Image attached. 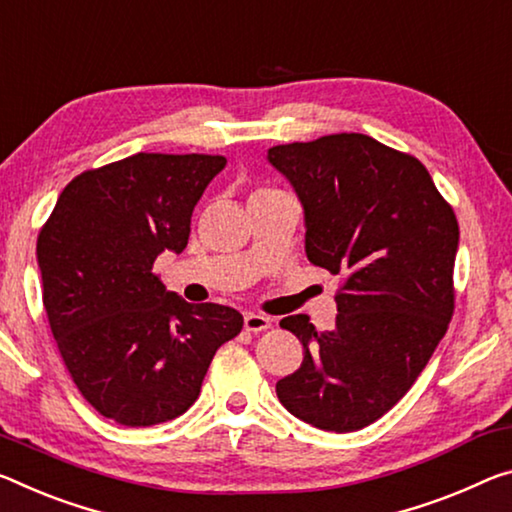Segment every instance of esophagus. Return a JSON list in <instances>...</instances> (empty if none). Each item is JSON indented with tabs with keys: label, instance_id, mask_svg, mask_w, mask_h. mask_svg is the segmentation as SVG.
I'll return each instance as SVG.
<instances>
[{
	"label": "esophagus",
	"instance_id": "esophagus-1",
	"mask_svg": "<svg viewBox=\"0 0 512 512\" xmlns=\"http://www.w3.org/2000/svg\"><path fill=\"white\" fill-rule=\"evenodd\" d=\"M271 326H273V321L264 314L246 312V316H243V328H246L248 332H262V330H269Z\"/></svg>",
	"mask_w": 512,
	"mask_h": 512
}]
</instances>
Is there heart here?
Returning a JSON list of instances; mask_svg holds the SVG:
<instances>
[{
	"label": "heart",
	"mask_w": 512,
	"mask_h": 512,
	"mask_svg": "<svg viewBox=\"0 0 512 512\" xmlns=\"http://www.w3.org/2000/svg\"><path fill=\"white\" fill-rule=\"evenodd\" d=\"M264 191H269V189H262V191H257V193H264Z\"/></svg>",
	"instance_id": "heart-1"
}]
</instances>
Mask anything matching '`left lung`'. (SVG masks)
Segmentation results:
<instances>
[{
  "label": "left lung",
  "mask_w": 512,
  "mask_h": 512,
  "mask_svg": "<svg viewBox=\"0 0 512 512\" xmlns=\"http://www.w3.org/2000/svg\"><path fill=\"white\" fill-rule=\"evenodd\" d=\"M269 161L305 209V253L342 278L330 330L285 316L303 364L275 392L291 415L351 433L399 403L456 307L458 221L426 166L367 134L275 145Z\"/></svg>",
  "instance_id": "left-lung-1"
}]
</instances>
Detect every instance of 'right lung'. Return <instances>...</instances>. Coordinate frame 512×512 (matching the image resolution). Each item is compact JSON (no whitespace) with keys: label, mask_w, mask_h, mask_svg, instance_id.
Masks as SVG:
<instances>
[{"label":"right lung","mask_w":512,"mask_h":512,"mask_svg":"<svg viewBox=\"0 0 512 512\" xmlns=\"http://www.w3.org/2000/svg\"><path fill=\"white\" fill-rule=\"evenodd\" d=\"M221 154L139 152L77 175L38 234L43 305L81 396L123 426L196 403L218 346L243 328L232 307L191 305L152 273L189 243L193 207Z\"/></svg>","instance_id":"1"}]
</instances>
